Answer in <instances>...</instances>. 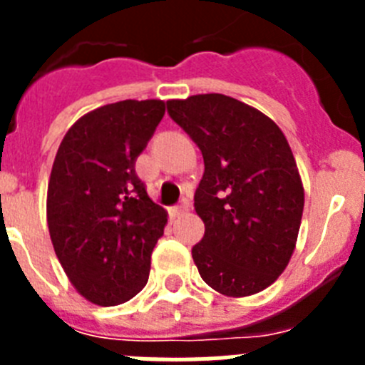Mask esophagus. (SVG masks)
Instances as JSON below:
<instances>
[{
    "label": "esophagus",
    "instance_id": "1",
    "mask_svg": "<svg viewBox=\"0 0 365 365\" xmlns=\"http://www.w3.org/2000/svg\"><path fill=\"white\" fill-rule=\"evenodd\" d=\"M186 212H188V202H180V205L173 206L172 208L173 217H177V215H180V214H186Z\"/></svg>",
    "mask_w": 365,
    "mask_h": 365
}]
</instances>
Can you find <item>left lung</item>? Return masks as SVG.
<instances>
[{"label":"left lung","mask_w":365,"mask_h":365,"mask_svg":"<svg viewBox=\"0 0 365 365\" xmlns=\"http://www.w3.org/2000/svg\"><path fill=\"white\" fill-rule=\"evenodd\" d=\"M168 115L202 153L193 206L205 235L192 248L201 278L221 294L250 296L276 282L294 252L303 186L285 135L232 96L168 100Z\"/></svg>","instance_id":"8db88e82"}]
</instances>
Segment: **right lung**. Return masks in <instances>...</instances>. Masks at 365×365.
<instances>
[{"label":"right lung","instance_id":"add662e5","mask_svg":"<svg viewBox=\"0 0 365 365\" xmlns=\"http://www.w3.org/2000/svg\"><path fill=\"white\" fill-rule=\"evenodd\" d=\"M163 117V100L102 106L58 148L47 190L51 241L74 289L96 305L128 302L148 283L168 219L135 163Z\"/></svg>","mask_w":365,"mask_h":365}]
</instances>
